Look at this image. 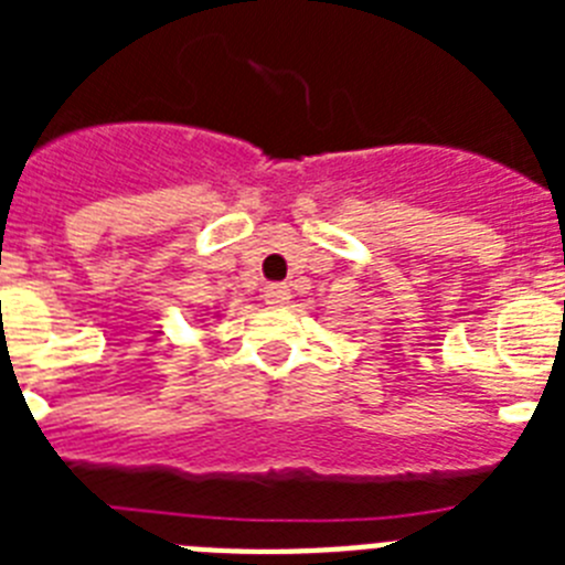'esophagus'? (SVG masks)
<instances>
[{"mask_svg":"<svg viewBox=\"0 0 565 565\" xmlns=\"http://www.w3.org/2000/svg\"><path fill=\"white\" fill-rule=\"evenodd\" d=\"M263 297H266V302L271 308H282L288 299H291V288L282 286V282H274V286L266 288V294H263Z\"/></svg>","mask_w":565,"mask_h":565,"instance_id":"34e87169","label":"esophagus"}]
</instances>
